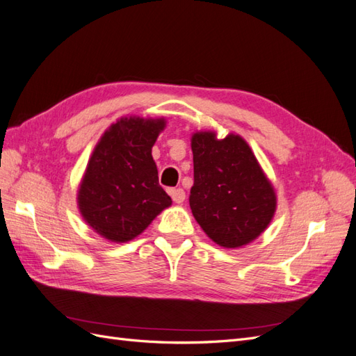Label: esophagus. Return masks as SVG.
Returning <instances> with one entry per match:
<instances>
[{
  "instance_id": "obj_1",
  "label": "esophagus",
  "mask_w": 356,
  "mask_h": 356,
  "mask_svg": "<svg viewBox=\"0 0 356 356\" xmlns=\"http://www.w3.org/2000/svg\"><path fill=\"white\" fill-rule=\"evenodd\" d=\"M169 195L172 197V200H174L175 203H182L186 200V193L182 188H172L169 191Z\"/></svg>"
}]
</instances>
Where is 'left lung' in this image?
I'll return each instance as SVG.
<instances>
[{
  "label": "left lung",
  "mask_w": 356,
  "mask_h": 356,
  "mask_svg": "<svg viewBox=\"0 0 356 356\" xmlns=\"http://www.w3.org/2000/svg\"><path fill=\"white\" fill-rule=\"evenodd\" d=\"M191 152L190 208L203 232L222 248L255 241L273 218L276 195L250 145L234 134L196 132Z\"/></svg>",
  "instance_id": "1"
}]
</instances>
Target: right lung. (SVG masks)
Listing matches in <instances>:
<instances>
[{"instance_id": "obj_1", "label": "right lung", "mask_w": 356, "mask_h": 356, "mask_svg": "<svg viewBox=\"0 0 356 356\" xmlns=\"http://www.w3.org/2000/svg\"><path fill=\"white\" fill-rule=\"evenodd\" d=\"M165 118L123 117L96 144L79 188V209L111 242H129L170 207L159 184L152 148Z\"/></svg>"}]
</instances>
